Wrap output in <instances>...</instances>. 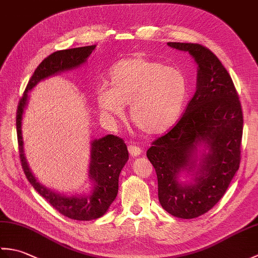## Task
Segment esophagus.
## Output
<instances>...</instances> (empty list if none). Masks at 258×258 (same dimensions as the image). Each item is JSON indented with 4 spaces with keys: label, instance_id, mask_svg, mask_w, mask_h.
<instances>
[{
    "label": "esophagus",
    "instance_id": "1",
    "mask_svg": "<svg viewBox=\"0 0 258 258\" xmlns=\"http://www.w3.org/2000/svg\"><path fill=\"white\" fill-rule=\"evenodd\" d=\"M128 152H130V154L132 155L133 157H136V156H139L141 153H142V150H141V147L140 146H136V145H130L128 146Z\"/></svg>",
    "mask_w": 258,
    "mask_h": 258
}]
</instances>
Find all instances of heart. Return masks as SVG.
Listing matches in <instances>:
<instances>
[{
  "instance_id": "1",
  "label": "heart",
  "mask_w": 258,
  "mask_h": 258,
  "mask_svg": "<svg viewBox=\"0 0 258 258\" xmlns=\"http://www.w3.org/2000/svg\"><path fill=\"white\" fill-rule=\"evenodd\" d=\"M107 86L96 92V105L107 118L122 117L130 104V117L141 132H166L182 114L187 83L179 70L142 55L123 58L111 68Z\"/></svg>"
}]
</instances>
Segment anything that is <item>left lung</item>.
<instances>
[{
    "label": "left lung",
    "mask_w": 258,
    "mask_h": 258,
    "mask_svg": "<svg viewBox=\"0 0 258 258\" xmlns=\"http://www.w3.org/2000/svg\"><path fill=\"white\" fill-rule=\"evenodd\" d=\"M188 52L199 65L197 87L185 113L165 135L152 142L146 156L157 175L162 207L178 218H195L211 210L225 194L239 168L243 111L231 75L207 47L195 43L168 42ZM203 155L193 182H178L180 170L196 167V151Z\"/></svg>",
    "instance_id": "left-lung-1"
}]
</instances>
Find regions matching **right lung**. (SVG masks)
I'll return each instance as SVG.
<instances>
[{
	"label": "right lung",
	"mask_w": 258,
	"mask_h": 258,
	"mask_svg": "<svg viewBox=\"0 0 258 258\" xmlns=\"http://www.w3.org/2000/svg\"><path fill=\"white\" fill-rule=\"evenodd\" d=\"M94 48L95 45H90L62 50L54 52L43 59L27 83L16 112L20 160L26 178L37 193L44 197L58 213L76 221H91L103 216L116 199L119 173L128 160L127 146L122 139L114 135H106L100 140L93 141L89 171V176L94 182L93 193L85 197L61 195L38 183L27 165L22 138V116L27 102V93L38 82L63 71L80 67L86 62Z\"/></svg>",
	"instance_id": "obj_1"
}]
</instances>
